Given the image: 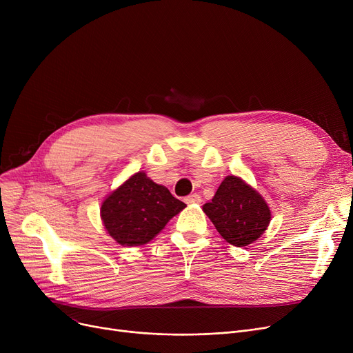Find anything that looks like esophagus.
<instances>
[{"label": "esophagus", "mask_w": 353, "mask_h": 353, "mask_svg": "<svg viewBox=\"0 0 353 353\" xmlns=\"http://www.w3.org/2000/svg\"><path fill=\"white\" fill-rule=\"evenodd\" d=\"M184 200H186V203H188V205H200V203H201V197H200V194H190V196H188L186 199H184Z\"/></svg>", "instance_id": "34e87169"}]
</instances>
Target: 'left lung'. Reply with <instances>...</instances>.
I'll list each match as a JSON object with an SVG mask.
<instances>
[{"label": "left lung", "mask_w": 353, "mask_h": 353, "mask_svg": "<svg viewBox=\"0 0 353 353\" xmlns=\"http://www.w3.org/2000/svg\"><path fill=\"white\" fill-rule=\"evenodd\" d=\"M219 234L236 248H245L261 237L272 220L263 196L243 179L226 176L212 201L203 206Z\"/></svg>", "instance_id": "left-lung-1"}]
</instances>
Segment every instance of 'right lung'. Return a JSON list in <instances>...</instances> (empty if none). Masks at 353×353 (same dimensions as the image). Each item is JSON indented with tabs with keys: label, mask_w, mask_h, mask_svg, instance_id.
Listing matches in <instances>:
<instances>
[{
	"label": "right lung",
	"mask_w": 353,
	"mask_h": 353,
	"mask_svg": "<svg viewBox=\"0 0 353 353\" xmlns=\"http://www.w3.org/2000/svg\"><path fill=\"white\" fill-rule=\"evenodd\" d=\"M184 208L165 186L137 172L103 200L100 217L116 243L133 248L153 240Z\"/></svg>",
	"instance_id": "obj_1"
}]
</instances>
